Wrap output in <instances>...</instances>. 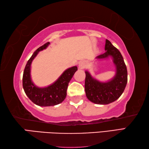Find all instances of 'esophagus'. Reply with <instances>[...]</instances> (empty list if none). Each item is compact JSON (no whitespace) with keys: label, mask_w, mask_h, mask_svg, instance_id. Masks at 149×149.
<instances>
[{"label":"esophagus","mask_w":149,"mask_h":149,"mask_svg":"<svg viewBox=\"0 0 149 149\" xmlns=\"http://www.w3.org/2000/svg\"><path fill=\"white\" fill-rule=\"evenodd\" d=\"M87 65V62L85 60H83V61H81L79 64V68L81 69H84L86 67Z\"/></svg>","instance_id":"esophagus-1"}]
</instances>
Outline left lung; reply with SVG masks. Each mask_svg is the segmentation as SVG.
<instances>
[{
    "mask_svg": "<svg viewBox=\"0 0 149 149\" xmlns=\"http://www.w3.org/2000/svg\"><path fill=\"white\" fill-rule=\"evenodd\" d=\"M105 50L104 54L96 58H112L116 70L115 76L108 81L101 82L85 71V94L90 101L98 104H108L116 100L122 95L127 82V68L120 52L108 39L106 40Z\"/></svg>",
    "mask_w": 149,
    "mask_h": 149,
    "instance_id": "obj_1",
    "label": "left lung"
}]
</instances>
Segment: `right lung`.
Listing matches in <instances>:
<instances>
[{"label": "right lung", "instance_id": "1", "mask_svg": "<svg viewBox=\"0 0 149 149\" xmlns=\"http://www.w3.org/2000/svg\"><path fill=\"white\" fill-rule=\"evenodd\" d=\"M49 42L38 48L27 61L23 74V88L26 95L34 104L40 107H50L61 103L66 97L70 81L77 70V66L65 70L58 79L52 85L46 87L35 85L31 78V64L39 51L49 46Z\"/></svg>", "mask_w": 149, "mask_h": 149}]
</instances>
